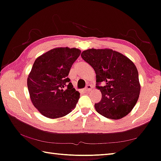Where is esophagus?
<instances>
[{
  "label": "esophagus",
  "mask_w": 161,
  "mask_h": 161,
  "mask_svg": "<svg viewBox=\"0 0 161 161\" xmlns=\"http://www.w3.org/2000/svg\"><path fill=\"white\" fill-rule=\"evenodd\" d=\"M85 90H86V92H90L92 90V86L89 85V84H88L86 86Z\"/></svg>",
  "instance_id": "obj_1"
}]
</instances>
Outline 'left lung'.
Instances as JSON below:
<instances>
[{
    "mask_svg": "<svg viewBox=\"0 0 161 161\" xmlns=\"http://www.w3.org/2000/svg\"><path fill=\"white\" fill-rule=\"evenodd\" d=\"M81 57L96 73L102 99L94 104L96 111L105 117L119 119L127 116L135 106L140 94L138 72L130 59L112 49H88Z\"/></svg>",
    "mask_w": 161,
    "mask_h": 161,
    "instance_id": "8db88e82",
    "label": "left lung"
}]
</instances>
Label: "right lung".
<instances>
[{
	"instance_id": "add662e5",
	"label": "right lung",
	"mask_w": 161,
	"mask_h": 161,
	"mask_svg": "<svg viewBox=\"0 0 161 161\" xmlns=\"http://www.w3.org/2000/svg\"><path fill=\"white\" fill-rule=\"evenodd\" d=\"M80 52L75 47H56L35 60L27 86L31 100L42 115L60 118L75 108L80 93L67 76Z\"/></svg>"
}]
</instances>
